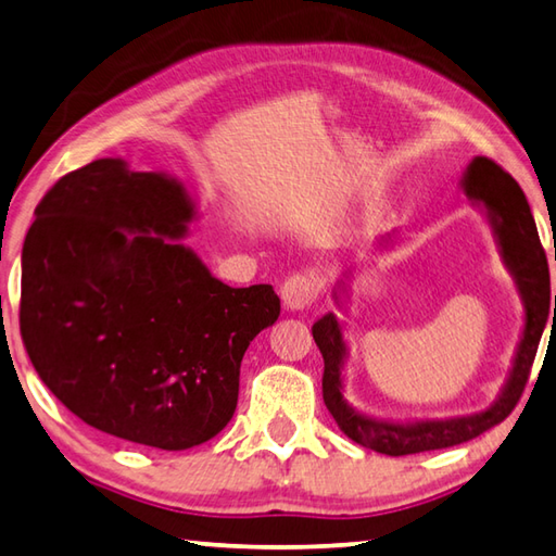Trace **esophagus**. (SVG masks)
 <instances>
[{"instance_id": "1", "label": "esophagus", "mask_w": 556, "mask_h": 556, "mask_svg": "<svg viewBox=\"0 0 556 556\" xmlns=\"http://www.w3.org/2000/svg\"><path fill=\"white\" fill-rule=\"evenodd\" d=\"M323 289V279L315 271H301V275L289 277L281 285V303L287 311H303L318 299Z\"/></svg>"}]
</instances>
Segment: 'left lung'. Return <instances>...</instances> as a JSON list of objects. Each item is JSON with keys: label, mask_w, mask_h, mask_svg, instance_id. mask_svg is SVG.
I'll return each mask as SVG.
<instances>
[{"label": "left lung", "mask_w": 556, "mask_h": 556, "mask_svg": "<svg viewBox=\"0 0 556 556\" xmlns=\"http://www.w3.org/2000/svg\"><path fill=\"white\" fill-rule=\"evenodd\" d=\"M460 188L470 204L486 216L498 255H502V263L516 281V291L520 303H523V330H520L514 358H510L508 376L492 405L463 417L393 421L366 415V412L352 407L344 400V366L346 358H350V346H346L344 340L346 323L337 318L334 313H325L318 323H313V340L318 344L325 362V405H328L337 427L346 437L376 453L395 455L397 458V455L451 448V445L470 441L486 429L496 427V424H502L514 412L520 395H523L530 366L538 354V344L542 340V332L547 328L552 303L547 255L542 250L538 226L535 219H532L530 204L523 190H520V185L502 166H496L492 159L475 156L463 170ZM397 233L400 231L395 228V231L380 236L374 253L393 250L397 245ZM352 281L354 269H346L332 289L334 306L344 315L346 306H350Z\"/></svg>", "instance_id": "obj_1"}]
</instances>
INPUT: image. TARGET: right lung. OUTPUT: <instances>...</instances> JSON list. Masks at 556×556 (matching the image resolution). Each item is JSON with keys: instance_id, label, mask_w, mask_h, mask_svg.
Here are the masks:
<instances>
[{"instance_id": "obj_1", "label": "right lung", "mask_w": 556, "mask_h": 556, "mask_svg": "<svg viewBox=\"0 0 556 556\" xmlns=\"http://www.w3.org/2000/svg\"><path fill=\"white\" fill-rule=\"evenodd\" d=\"M185 182L98 159L36 206L21 255V337L42 383L89 427L185 451L231 421L243 354L279 318L271 285L233 289L182 238Z\"/></svg>"}]
</instances>
